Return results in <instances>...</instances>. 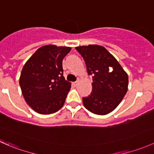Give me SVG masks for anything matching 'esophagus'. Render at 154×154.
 Wrapping results in <instances>:
<instances>
[{
	"instance_id": "1",
	"label": "esophagus",
	"mask_w": 154,
	"mask_h": 154,
	"mask_svg": "<svg viewBox=\"0 0 154 154\" xmlns=\"http://www.w3.org/2000/svg\"><path fill=\"white\" fill-rule=\"evenodd\" d=\"M78 84H79V81H76L74 82V85H75V86H77V85H78Z\"/></svg>"
}]
</instances>
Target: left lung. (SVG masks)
Here are the masks:
<instances>
[{"mask_svg":"<svg viewBox=\"0 0 154 154\" xmlns=\"http://www.w3.org/2000/svg\"><path fill=\"white\" fill-rule=\"evenodd\" d=\"M92 76V91L82 98L86 109L98 115L109 114L121 103L128 91V77L116 58L98 45L75 48Z\"/></svg>","mask_w":154,"mask_h":154,"instance_id":"left-lung-1","label":"left lung"}]
</instances>
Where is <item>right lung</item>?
Instances as JSON below:
<instances>
[{
  "mask_svg": "<svg viewBox=\"0 0 154 154\" xmlns=\"http://www.w3.org/2000/svg\"><path fill=\"white\" fill-rule=\"evenodd\" d=\"M71 49L54 45L42 46L23 67L19 80L23 96L38 114H53L63 106L71 83L65 80L63 60Z\"/></svg>",
  "mask_w": 154,
  "mask_h": 154,
  "instance_id": "add662e5",
  "label": "right lung"
}]
</instances>
